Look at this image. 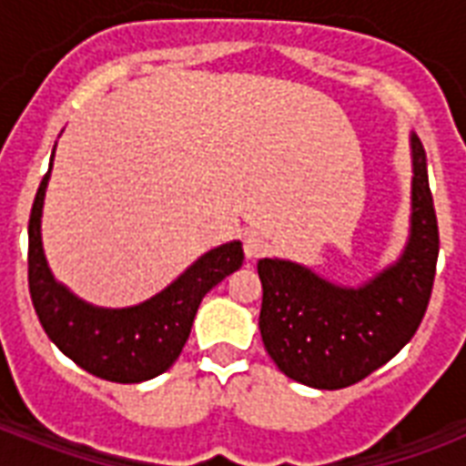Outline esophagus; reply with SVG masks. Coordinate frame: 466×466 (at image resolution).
<instances>
[{"mask_svg":"<svg viewBox=\"0 0 466 466\" xmlns=\"http://www.w3.org/2000/svg\"><path fill=\"white\" fill-rule=\"evenodd\" d=\"M266 248H268V239L261 232H248L244 237V254H247V258H258V256L266 254Z\"/></svg>","mask_w":466,"mask_h":466,"instance_id":"obj_1","label":"esophagus"}]
</instances>
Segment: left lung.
Listing matches in <instances>:
<instances>
[{
  "label": "left lung",
  "instance_id": "left-lung-1",
  "mask_svg": "<svg viewBox=\"0 0 466 466\" xmlns=\"http://www.w3.org/2000/svg\"><path fill=\"white\" fill-rule=\"evenodd\" d=\"M411 219L397 261L362 285H339L302 263L261 258L263 346L280 372L314 390H343L390 362L426 314L438 263V219L426 149L411 133Z\"/></svg>",
  "mask_w": 466,
  "mask_h": 466
}]
</instances>
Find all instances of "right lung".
<instances>
[{
	"instance_id": "right-lung-1",
	"label": "right lung",
	"mask_w": 466,
	"mask_h": 466,
	"mask_svg": "<svg viewBox=\"0 0 466 466\" xmlns=\"http://www.w3.org/2000/svg\"><path fill=\"white\" fill-rule=\"evenodd\" d=\"M50 168L40 181L28 219V288L47 339L79 368L108 382L135 384L167 372L188 340L205 295L241 268V241L210 248L174 283L140 305L120 309L89 305L53 276L43 251L40 219Z\"/></svg>"
}]
</instances>
